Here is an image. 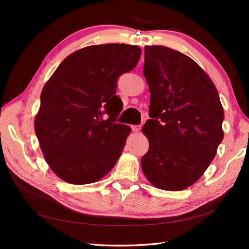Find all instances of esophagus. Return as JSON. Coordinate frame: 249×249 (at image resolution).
<instances>
[{
	"mask_svg": "<svg viewBox=\"0 0 249 249\" xmlns=\"http://www.w3.org/2000/svg\"><path fill=\"white\" fill-rule=\"evenodd\" d=\"M141 128H142V126H141V125H133V126H132L133 132H135V133H138V132H140Z\"/></svg>",
	"mask_w": 249,
	"mask_h": 249,
	"instance_id": "esophagus-1",
	"label": "esophagus"
}]
</instances>
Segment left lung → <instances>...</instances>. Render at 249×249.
<instances>
[{"label":"left lung","instance_id":"1","mask_svg":"<svg viewBox=\"0 0 249 249\" xmlns=\"http://www.w3.org/2000/svg\"><path fill=\"white\" fill-rule=\"evenodd\" d=\"M144 75L150 119L142 126L149 142L142 172L156 188L184 190L208 169L224 137L218 92L193 59L165 46H146Z\"/></svg>","mask_w":249,"mask_h":249}]
</instances>
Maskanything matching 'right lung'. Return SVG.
<instances>
[{
    "label": "right lung",
    "mask_w": 249,
    "mask_h": 249,
    "mask_svg": "<svg viewBox=\"0 0 249 249\" xmlns=\"http://www.w3.org/2000/svg\"><path fill=\"white\" fill-rule=\"evenodd\" d=\"M141 54L134 45L88 46L69 54L46 82L34 126L46 162L61 180L93 183L115 166L132 132L115 123L123 108L116 81Z\"/></svg>",
    "instance_id": "1"
}]
</instances>
